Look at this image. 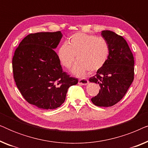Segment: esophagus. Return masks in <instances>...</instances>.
I'll use <instances>...</instances> for the list:
<instances>
[{
	"instance_id": "34e87169",
	"label": "esophagus",
	"mask_w": 148,
	"mask_h": 148,
	"mask_svg": "<svg viewBox=\"0 0 148 148\" xmlns=\"http://www.w3.org/2000/svg\"><path fill=\"white\" fill-rule=\"evenodd\" d=\"M89 81L88 79H79L78 82L79 84L83 85V86H86L87 84H88Z\"/></svg>"
}]
</instances>
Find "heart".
<instances>
[{"instance_id": "obj_1", "label": "heart", "mask_w": 148, "mask_h": 148, "mask_svg": "<svg viewBox=\"0 0 148 148\" xmlns=\"http://www.w3.org/2000/svg\"><path fill=\"white\" fill-rule=\"evenodd\" d=\"M60 63L69 69L75 60L77 62L72 68V73L83 76L88 71L95 72L106 63L109 56V46L102 37H96L84 33H76L69 38L67 43H63L57 50Z\"/></svg>"}]
</instances>
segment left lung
Segmentation results:
<instances>
[{"label": "left lung", "mask_w": 148, "mask_h": 148, "mask_svg": "<svg viewBox=\"0 0 148 148\" xmlns=\"http://www.w3.org/2000/svg\"><path fill=\"white\" fill-rule=\"evenodd\" d=\"M109 46L108 60L90 82L100 85L97 96L91 99L96 106H112L126 94L134 79V58L126 40L109 30L102 32Z\"/></svg>", "instance_id": "1"}]
</instances>
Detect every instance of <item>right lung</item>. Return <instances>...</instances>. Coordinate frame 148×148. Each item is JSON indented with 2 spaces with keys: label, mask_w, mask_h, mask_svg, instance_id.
<instances>
[{
  "label": "right lung",
  "mask_w": 148,
  "mask_h": 148,
  "mask_svg": "<svg viewBox=\"0 0 148 148\" xmlns=\"http://www.w3.org/2000/svg\"><path fill=\"white\" fill-rule=\"evenodd\" d=\"M61 32H39L23 38L13 58V77L17 87L29 104L46 110L57 108L64 102L70 86L77 78L62 71L54 49Z\"/></svg>",
  "instance_id": "obj_1"
}]
</instances>
